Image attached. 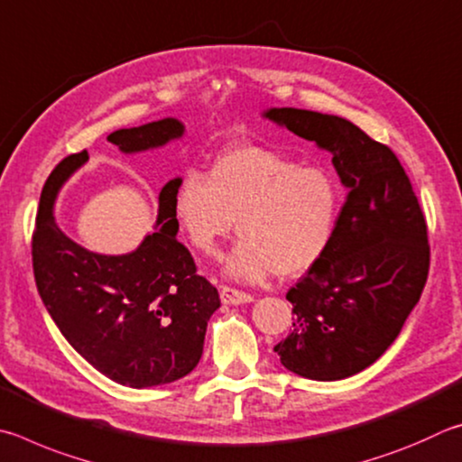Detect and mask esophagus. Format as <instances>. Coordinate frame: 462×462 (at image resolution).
<instances>
[{"instance_id": "34e87169", "label": "esophagus", "mask_w": 462, "mask_h": 462, "mask_svg": "<svg viewBox=\"0 0 462 462\" xmlns=\"http://www.w3.org/2000/svg\"><path fill=\"white\" fill-rule=\"evenodd\" d=\"M252 300H254L252 294L241 292V290H237V288H231V286L221 288V302L223 304H247Z\"/></svg>"}]
</instances>
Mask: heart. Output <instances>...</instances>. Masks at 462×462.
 <instances>
[{
  "label": "heart",
  "instance_id": "heart-1",
  "mask_svg": "<svg viewBox=\"0 0 462 462\" xmlns=\"http://www.w3.org/2000/svg\"><path fill=\"white\" fill-rule=\"evenodd\" d=\"M174 215L194 252L217 257L239 223L226 262L233 278L260 282L309 272L333 241L341 213V184L328 168L302 164L263 145H236L213 160L207 176L186 170Z\"/></svg>",
  "mask_w": 462,
  "mask_h": 462
}]
</instances>
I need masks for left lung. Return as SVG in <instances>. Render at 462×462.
<instances>
[{
    "instance_id": "obj_1",
    "label": "left lung",
    "mask_w": 462,
    "mask_h": 462,
    "mask_svg": "<svg viewBox=\"0 0 462 462\" xmlns=\"http://www.w3.org/2000/svg\"><path fill=\"white\" fill-rule=\"evenodd\" d=\"M265 117L327 150L349 190L325 255L288 290L292 328L273 351L296 375L351 377L382 357L420 300L426 218L398 156L351 121L294 107Z\"/></svg>"
}]
</instances>
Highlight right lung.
Wrapping results in <instances>:
<instances>
[{
    "label": "right lung",
    "instance_id": "add662e5",
    "mask_svg": "<svg viewBox=\"0 0 462 462\" xmlns=\"http://www.w3.org/2000/svg\"><path fill=\"white\" fill-rule=\"evenodd\" d=\"M176 119L119 129L107 140L132 153L180 137ZM88 160L70 153L48 176L32 233V268L38 294L56 327L79 355L113 382L129 387L172 383L197 367L207 322L221 300L217 288L197 273V263L176 239L172 197L180 178L158 197L160 229L135 252L101 255L80 247L52 217L56 192Z\"/></svg>",
    "mask_w": 462,
    "mask_h": 462
}]
</instances>
